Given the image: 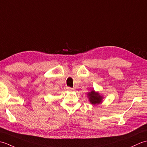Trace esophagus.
<instances>
[{
    "mask_svg": "<svg viewBox=\"0 0 147 147\" xmlns=\"http://www.w3.org/2000/svg\"><path fill=\"white\" fill-rule=\"evenodd\" d=\"M67 90H68L69 92H72V91H73V90H74V89L71 88V87H67Z\"/></svg>",
    "mask_w": 147,
    "mask_h": 147,
    "instance_id": "esophagus-1",
    "label": "esophagus"
}]
</instances>
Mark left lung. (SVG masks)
Instances as JSON below:
<instances>
[{"label": "left lung", "mask_w": 147, "mask_h": 147, "mask_svg": "<svg viewBox=\"0 0 147 147\" xmlns=\"http://www.w3.org/2000/svg\"><path fill=\"white\" fill-rule=\"evenodd\" d=\"M87 95H88L89 100L92 104L96 105L102 103L103 96L100 95L99 93L95 92L94 90H92L87 94Z\"/></svg>", "instance_id": "left-lung-1"}]
</instances>
